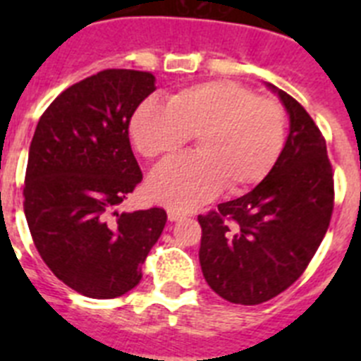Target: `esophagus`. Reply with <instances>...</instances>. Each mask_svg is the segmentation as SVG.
<instances>
[{
	"mask_svg": "<svg viewBox=\"0 0 361 361\" xmlns=\"http://www.w3.org/2000/svg\"><path fill=\"white\" fill-rule=\"evenodd\" d=\"M184 216H186L184 213L175 212V209H168V220H170V222H178V220H183Z\"/></svg>",
	"mask_w": 361,
	"mask_h": 361,
	"instance_id": "esophagus-1",
	"label": "esophagus"
}]
</instances>
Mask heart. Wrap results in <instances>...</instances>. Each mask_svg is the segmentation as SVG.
I'll list each match as a JSON object with an SVG mask.
<instances>
[{
    "instance_id": "obj_1",
    "label": "heart",
    "mask_w": 361,
    "mask_h": 361,
    "mask_svg": "<svg viewBox=\"0 0 361 361\" xmlns=\"http://www.w3.org/2000/svg\"><path fill=\"white\" fill-rule=\"evenodd\" d=\"M130 133L146 159L175 153L197 137V153L162 162L148 178L155 202L191 212L224 186L240 193L269 173L283 148L286 116L275 99L235 81H209L173 94L168 106L142 104Z\"/></svg>"
}]
</instances>
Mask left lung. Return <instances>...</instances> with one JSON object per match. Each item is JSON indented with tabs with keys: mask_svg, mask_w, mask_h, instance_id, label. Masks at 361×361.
Segmentation results:
<instances>
[{
	"mask_svg": "<svg viewBox=\"0 0 361 361\" xmlns=\"http://www.w3.org/2000/svg\"><path fill=\"white\" fill-rule=\"evenodd\" d=\"M289 116L275 166L255 190L199 215V260L209 288L231 304L257 305L295 283L329 228L334 178L327 146L305 108L267 82Z\"/></svg>",
	"mask_w": 361,
	"mask_h": 361,
	"instance_id": "8db88e82",
	"label": "left lung"
}]
</instances>
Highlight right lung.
<instances>
[{
    "label": "right lung",
    "instance_id": "1",
    "mask_svg": "<svg viewBox=\"0 0 361 361\" xmlns=\"http://www.w3.org/2000/svg\"><path fill=\"white\" fill-rule=\"evenodd\" d=\"M153 90L149 72L103 70L57 95L32 137L23 188L32 240L54 275L88 298L135 288L164 229L161 208L117 212L142 180L128 124Z\"/></svg>",
    "mask_w": 361,
    "mask_h": 361
}]
</instances>
